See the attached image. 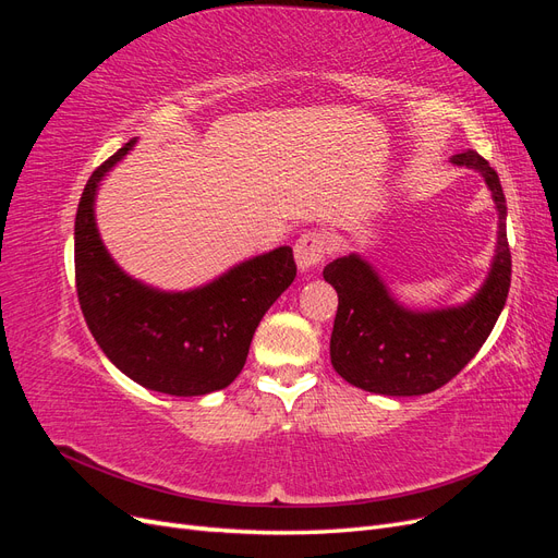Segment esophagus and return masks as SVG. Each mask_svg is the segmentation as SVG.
Segmentation results:
<instances>
[{
	"mask_svg": "<svg viewBox=\"0 0 558 558\" xmlns=\"http://www.w3.org/2000/svg\"><path fill=\"white\" fill-rule=\"evenodd\" d=\"M330 248H332V242L324 230H310L305 234H300V240L293 246L295 263L302 272H307V269L316 267L320 260L326 258V253Z\"/></svg>",
	"mask_w": 558,
	"mask_h": 558,
	"instance_id": "34e87169",
	"label": "esophagus"
}]
</instances>
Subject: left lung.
Segmentation results:
<instances>
[{
  "label": "left lung",
  "instance_id": "8db88e82",
  "mask_svg": "<svg viewBox=\"0 0 558 558\" xmlns=\"http://www.w3.org/2000/svg\"><path fill=\"white\" fill-rule=\"evenodd\" d=\"M451 162L484 177L498 211V242L482 289L461 307L418 312L388 293L377 269L359 253L326 265L324 279L337 291L330 361L349 384L379 396H424L445 386L475 359L505 307L512 277L508 205L496 170L477 150Z\"/></svg>",
  "mask_w": 558,
  "mask_h": 558
}]
</instances>
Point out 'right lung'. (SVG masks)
<instances>
[{"label":"right lung","mask_w":558,"mask_h":558,"mask_svg":"<svg viewBox=\"0 0 558 558\" xmlns=\"http://www.w3.org/2000/svg\"><path fill=\"white\" fill-rule=\"evenodd\" d=\"M134 144L137 137L97 167L78 202L74 269L81 312L99 349L132 381L167 396L221 391L242 373L260 318L293 283V248L248 258L193 291L167 293L132 279L99 240L95 195Z\"/></svg>","instance_id":"obj_1"}]
</instances>
